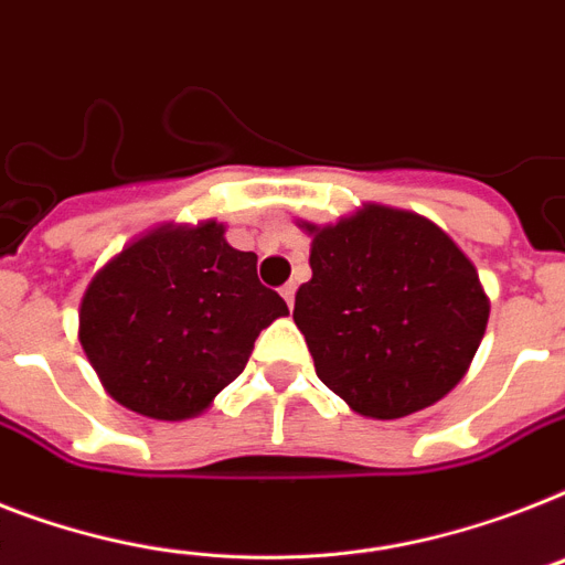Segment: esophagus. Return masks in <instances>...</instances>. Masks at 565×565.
Here are the masks:
<instances>
[{
  "label": "esophagus",
  "mask_w": 565,
  "mask_h": 565,
  "mask_svg": "<svg viewBox=\"0 0 565 565\" xmlns=\"http://www.w3.org/2000/svg\"><path fill=\"white\" fill-rule=\"evenodd\" d=\"M281 296H284V301H287V307L292 310V305H296V284H284Z\"/></svg>",
  "instance_id": "obj_1"
}]
</instances>
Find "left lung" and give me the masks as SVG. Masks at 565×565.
Instances as JSON below:
<instances>
[{"instance_id":"1","label":"left lung","mask_w":565,"mask_h":565,"mask_svg":"<svg viewBox=\"0 0 565 565\" xmlns=\"http://www.w3.org/2000/svg\"><path fill=\"white\" fill-rule=\"evenodd\" d=\"M298 228L313 237V278L298 287L292 319L324 386L377 420L447 397L488 328L473 260L433 220L377 203Z\"/></svg>"}]
</instances>
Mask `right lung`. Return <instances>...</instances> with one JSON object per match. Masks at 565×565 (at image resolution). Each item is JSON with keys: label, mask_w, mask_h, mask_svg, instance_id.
I'll return each instance as SVG.
<instances>
[{"label": "right lung", "mask_w": 565, "mask_h": 565, "mask_svg": "<svg viewBox=\"0 0 565 565\" xmlns=\"http://www.w3.org/2000/svg\"><path fill=\"white\" fill-rule=\"evenodd\" d=\"M255 264L217 220L164 223L109 258L77 313V339L109 397L153 420L203 415L246 369L260 330L290 313Z\"/></svg>", "instance_id": "right-lung-1"}]
</instances>
